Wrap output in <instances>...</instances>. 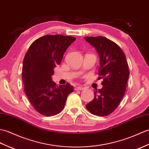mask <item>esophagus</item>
I'll return each mask as SVG.
<instances>
[{
	"label": "esophagus",
	"instance_id": "esophagus-1",
	"mask_svg": "<svg viewBox=\"0 0 149 149\" xmlns=\"http://www.w3.org/2000/svg\"><path fill=\"white\" fill-rule=\"evenodd\" d=\"M82 89H84V87H82L81 86H77L75 88V90H82Z\"/></svg>",
	"mask_w": 149,
	"mask_h": 149
}]
</instances>
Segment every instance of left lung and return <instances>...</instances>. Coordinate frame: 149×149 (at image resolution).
I'll use <instances>...</instances> for the list:
<instances>
[{
  "mask_svg": "<svg viewBox=\"0 0 149 149\" xmlns=\"http://www.w3.org/2000/svg\"><path fill=\"white\" fill-rule=\"evenodd\" d=\"M100 56V79L103 88L95 91V98L86 105L91 113L106 116L112 113L125 94L130 72L125 54L113 41L104 37H86Z\"/></svg>",
  "mask_w": 149,
  "mask_h": 149,
  "instance_id": "8db88e82",
  "label": "left lung"
}]
</instances>
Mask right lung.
I'll list each match as a JSON object with an SVG mask.
<instances>
[{
    "label": "right lung",
    "mask_w": 149,
    "mask_h": 149,
    "mask_svg": "<svg viewBox=\"0 0 149 149\" xmlns=\"http://www.w3.org/2000/svg\"><path fill=\"white\" fill-rule=\"evenodd\" d=\"M71 36L47 35L30 45L23 60L22 79L25 94L37 112L53 116L63 109L69 94L74 90L69 83L56 86L52 81L54 68L75 40Z\"/></svg>",
    "instance_id": "right-lung-1"
}]
</instances>
